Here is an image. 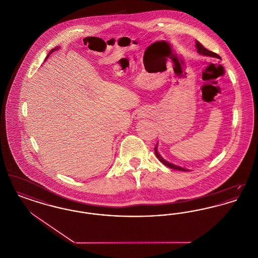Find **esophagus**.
<instances>
[{
  "instance_id": "34e87169",
  "label": "esophagus",
  "mask_w": 258,
  "mask_h": 258,
  "mask_svg": "<svg viewBox=\"0 0 258 258\" xmlns=\"http://www.w3.org/2000/svg\"><path fill=\"white\" fill-rule=\"evenodd\" d=\"M147 111L146 110H138L135 114V118L136 119H141V118H144L146 115H147Z\"/></svg>"
}]
</instances>
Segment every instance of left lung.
<instances>
[{
    "label": "left lung",
    "mask_w": 258,
    "mask_h": 258,
    "mask_svg": "<svg viewBox=\"0 0 258 258\" xmlns=\"http://www.w3.org/2000/svg\"><path fill=\"white\" fill-rule=\"evenodd\" d=\"M197 51H198V53H200V54H203V55H206V56H211V57H216V58H220V56L217 54V53H215V52H212V51H210V50L207 49V48H205L199 41H197ZM155 154H156V156H157V158L160 160V162H162L164 165H166V166H168V167H170L172 169H176V170H180V171H188V170H186V169H184L183 167H180V166H177V165H175V164H172L170 162H168V161H166L165 160H163L161 157H160V154H159V152H158V148L157 146L155 147Z\"/></svg>",
    "instance_id": "obj_1"
}]
</instances>
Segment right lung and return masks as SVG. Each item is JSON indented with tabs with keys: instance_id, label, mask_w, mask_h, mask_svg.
Returning a JSON list of instances; mask_svg holds the SVG:
<instances>
[{
	"instance_id": "right-lung-1",
	"label": "right lung",
	"mask_w": 258,
	"mask_h": 258,
	"mask_svg": "<svg viewBox=\"0 0 258 258\" xmlns=\"http://www.w3.org/2000/svg\"><path fill=\"white\" fill-rule=\"evenodd\" d=\"M58 48H59V47H55V48H53V49L51 50V51H50V52H49V54H48V55H47V57H46V58H48V56H49L50 54H51V53H52V52H54V51H55V50L58 49Z\"/></svg>"
}]
</instances>
